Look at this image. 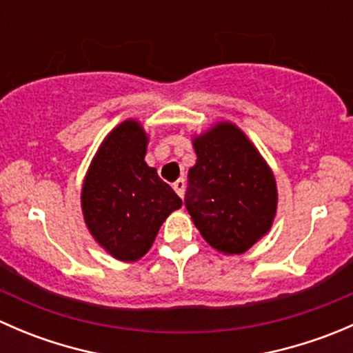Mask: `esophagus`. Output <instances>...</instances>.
<instances>
[{
	"label": "esophagus",
	"instance_id": "34e87169",
	"mask_svg": "<svg viewBox=\"0 0 353 353\" xmlns=\"http://www.w3.org/2000/svg\"><path fill=\"white\" fill-rule=\"evenodd\" d=\"M172 188H174V191L177 193V196H179V198L184 196V188H186V183H184V179H177L176 183L172 184Z\"/></svg>",
	"mask_w": 353,
	"mask_h": 353
}]
</instances>
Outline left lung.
Instances as JSON below:
<instances>
[{
    "mask_svg": "<svg viewBox=\"0 0 353 353\" xmlns=\"http://www.w3.org/2000/svg\"><path fill=\"white\" fill-rule=\"evenodd\" d=\"M186 208L203 239L222 254H243L270 232L279 205L273 170L229 121L193 137Z\"/></svg>",
    "mask_w": 353,
    "mask_h": 353,
    "instance_id": "1",
    "label": "left lung"
}]
</instances>
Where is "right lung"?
<instances>
[{
	"mask_svg": "<svg viewBox=\"0 0 353 353\" xmlns=\"http://www.w3.org/2000/svg\"><path fill=\"white\" fill-rule=\"evenodd\" d=\"M148 134L137 119L117 124L92 159L81 186L88 232L119 261L143 258L183 199L145 162Z\"/></svg>",
	"mask_w": 353,
	"mask_h": 353,
	"instance_id": "add662e5",
	"label": "right lung"
}]
</instances>
